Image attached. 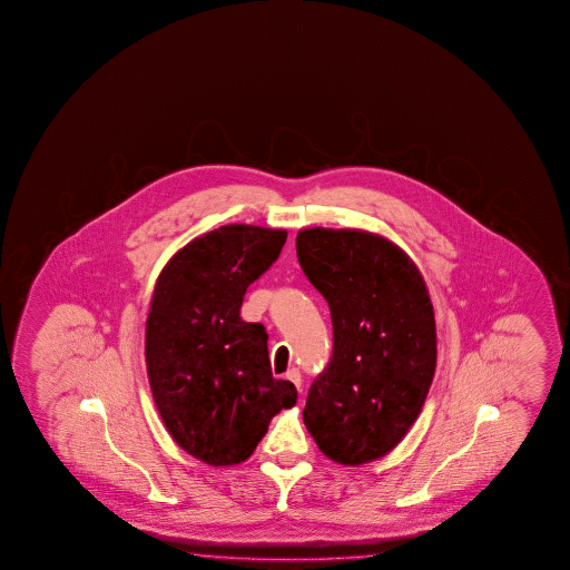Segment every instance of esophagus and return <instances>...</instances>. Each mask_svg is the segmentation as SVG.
<instances>
[{
  "label": "esophagus",
  "mask_w": 570,
  "mask_h": 570,
  "mask_svg": "<svg viewBox=\"0 0 570 570\" xmlns=\"http://www.w3.org/2000/svg\"><path fill=\"white\" fill-rule=\"evenodd\" d=\"M285 379H287V381H291V383H293V385L297 386V391H303V389H301V373L299 371H297V368H291L289 373H287V375H285Z\"/></svg>",
  "instance_id": "obj_1"
}]
</instances>
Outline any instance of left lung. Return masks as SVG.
<instances>
[{
  "mask_svg": "<svg viewBox=\"0 0 570 570\" xmlns=\"http://www.w3.org/2000/svg\"><path fill=\"white\" fill-rule=\"evenodd\" d=\"M297 257L333 321V355L311 385L303 421L331 461L371 463L403 441L433 383L425 279L395 243L358 229H303Z\"/></svg>",
  "mask_w": 570,
  "mask_h": 570,
  "instance_id": "1",
  "label": "left lung"
}]
</instances>
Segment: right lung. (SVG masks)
<instances>
[{
	"instance_id": "add662e5",
	"label": "right lung",
	"mask_w": 570,
	"mask_h": 570,
	"mask_svg": "<svg viewBox=\"0 0 570 570\" xmlns=\"http://www.w3.org/2000/svg\"><path fill=\"white\" fill-rule=\"evenodd\" d=\"M285 229L223 225L167 261L145 327L155 406L175 443L203 463L247 461L297 389L271 373L267 333L239 317L243 295L279 257Z\"/></svg>"
}]
</instances>
